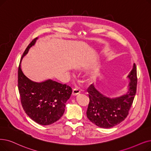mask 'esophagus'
<instances>
[{"mask_svg":"<svg viewBox=\"0 0 151 151\" xmlns=\"http://www.w3.org/2000/svg\"><path fill=\"white\" fill-rule=\"evenodd\" d=\"M81 93V91L79 88H75L73 90V93H72V94H73V96H77L78 94H80Z\"/></svg>","mask_w":151,"mask_h":151,"instance_id":"1","label":"esophagus"}]
</instances>
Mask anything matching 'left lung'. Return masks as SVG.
<instances>
[{"instance_id": "left-lung-1", "label": "left lung", "mask_w": 151, "mask_h": 151, "mask_svg": "<svg viewBox=\"0 0 151 151\" xmlns=\"http://www.w3.org/2000/svg\"><path fill=\"white\" fill-rule=\"evenodd\" d=\"M128 77L130 80L129 91L119 97L111 99L101 94L93 84L90 85L88 89L89 103L86 115L91 122L101 128H110L126 119L136 93L137 79L135 63Z\"/></svg>"}]
</instances>
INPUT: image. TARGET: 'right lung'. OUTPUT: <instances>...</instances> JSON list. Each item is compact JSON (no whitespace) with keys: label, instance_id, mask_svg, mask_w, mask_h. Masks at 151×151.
I'll list each match as a JSON object with an SVG mask.
<instances>
[{"label":"right lung","instance_id":"obj_1","mask_svg":"<svg viewBox=\"0 0 151 151\" xmlns=\"http://www.w3.org/2000/svg\"><path fill=\"white\" fill-rule=\"evenodd\" d=\"M36 39L37 37L32 39L22 58ZM18 87L24 112L32 120L42 125L52 124L60 119L64 113L65 103L72 93L71 88L66 84L51 80L41 83L32 81L23 74L20 63L18 70Z\"/></svg>","mask_w":151,"mask_h":151}]
</instances>
